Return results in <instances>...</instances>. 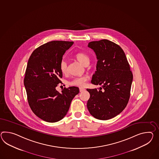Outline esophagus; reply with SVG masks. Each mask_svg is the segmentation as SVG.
Listing matches in <instances>:
<instances>
[{"instance_id":"obj_1","label":"esophagus","mask_w":159,"mask_h":159,"mask_svg":"<svg viewBox=\"0 0 159 159\" xmlns=\"http://www.w3.org/2000/svg\"><path fill=\"white\" fill-rule=\"evenodd\" d=\"M85 90L84 89H83V88H79V91H80V92L81 93V92H83V91H84Z\"/></svg>"}]
</instances>
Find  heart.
<instances>
[{"mask_svg":"<svg viewBox=\"0 0 159 159\" xmlns=\"http://www.w3.org/2000/svg\"><path fill=\"white\" fill-rule=\"evenodd\" d=\"M76 57L80 62L85 66L86 64L89 63V57L84 53L79 52L75 55ZM60 70L63 74H66L67 72V62L66 60H62L60 62ZM89 79V77L86 75L77 76L73 78L69 82V84L71 85H75L79 87H83L85 85V82Z\"/></svg>","mask_w":159,"mask_h":159,"instance_id":"heart-1","label":"heart"}]
</instances>
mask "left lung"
Wrapping results in <instances>:
<instances>
[{"label": "left lung", "instance_id": "obj_1", "mask_svg": "<svg viewBox=\"0 0 159 159\" xmlns=\"http://www.w3.org/2000/svg\"><path fill=\"white\" fill-rule=\"evenodd\" d=\"M97 56V70L91 83L99 89H87L90 97L87 108L95 118L107 120L116 116L128 105L133 74L124 51L107 39L89 43ZM104 89L102 91L101 89Z\"/></svg>", "mask_w": 159, "mask_h": 159}]
</instances>
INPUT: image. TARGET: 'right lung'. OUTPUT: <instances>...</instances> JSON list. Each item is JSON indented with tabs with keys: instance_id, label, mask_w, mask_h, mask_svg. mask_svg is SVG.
<instances>
[{
	"instance_id": "add662e5",
	"label": "right lung",
	"mask_w": 159,
	"mask_h": 159,
	"mask_svg": "<svg viewBox=\"0 0 159 159\" xmlns=\"http://www.w3.org/2000/svg\"><path fill=\"white\" fill-rule=\"evenodd\" d=\"M73 43L64 41L46 43L33 51L28 60L24 78L28 103L37 116L48 122L62 120L79 93L77 87L64 88L61 93L56 89L61 83L62 56Z\"/></svg>"
}]
</instances>
